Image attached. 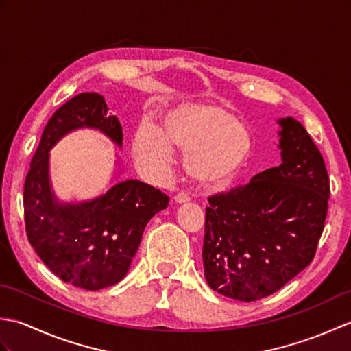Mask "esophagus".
<instances>
[{
  "mask_svg": "<svg viewBox=\"0 0 351 351\" xmlns=\"http://www.w3.org/2000/svg\"><path fill=\"white\" fill-rule=\"evenodd\" d=\"M189 200H190V196L187 195V193H184V191L178 193V195L175 196V202L176 204H187Z\"/></svg>",
  "mask_w": 351,
  "mask_h": 351,
  "instance_id": "1",
  "label": "esophagus"
}]
</instances>
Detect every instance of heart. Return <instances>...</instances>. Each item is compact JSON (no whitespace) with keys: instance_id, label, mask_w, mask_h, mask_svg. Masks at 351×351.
Instances as JSON below:
<instances>
[{"instance_id":"1","label":"heart","mask_w":351,"mask_h":351,"mask_svg":"<svg viewBox=\"0 0 351 351\" xmlns=\"http://www.w3.org/2000/svg\"><path fill=\"white\" fill-rule=\"evenodd\" d=\"M173 146L184 154V169L204 189L225 187L249 161L253 140L229 110L214 104H184L170 110L162 128L141 123L132 140L137 162L149 175L164 178Z\"/></svg>"}]
</instances>
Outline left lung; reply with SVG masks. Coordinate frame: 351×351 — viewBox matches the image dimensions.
Listing matches in <instances>:
<instances>
[{
  "label": "left lung",
  "instance_id": "8db88e82",
  "mask_svg": "<svg viewBox=\"0 0 351 351\" xmlns=\"http://www.w3.org/2000/svg\"><path fill=\"white\" fill-rule=\"evenodd\" d=\"M278 123L280 166L208 197L205 279L240 302L264 299L304 270L324 229L330 185L323 156L294 117Z\"/></svg>",
  "mask_w": 351,
  "mask_h": 351
}]
</instances>
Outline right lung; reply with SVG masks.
I'll use <instances>...</instances> for the list:
<instances>
[{
    "mask_svg": "<svg viewBox=\"0 0 351 351\" xmlns=\"http://www.w3.org/2000/svg\"><path fill=\"white\" fill-rule=\"evenodd\" d=\"M80 128L102 132L122 147V126L98 93H80L58 108L42 132L24 185L25 230L49 270L73 287L98 291L121 282L156 213L169 197L137 180L119 181L102 196L62 202L51 185L49 151Z\"/></svg>",
    "mask_w": 351,
    "mask_h": 351,
    "instance_id": "add662e5",
    "label": "right lung"
}]
</instances>
